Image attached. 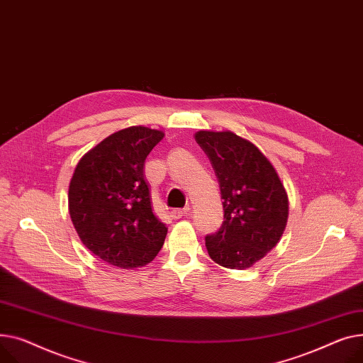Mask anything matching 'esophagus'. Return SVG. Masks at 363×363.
<instances>
[{
    "label": "esophagus",
    "mask_w": 363,
    "mask_h": 363,
    "mask_svg": "<svg viewBox=\"0 0 363 363\" xmlns=\"http://www.w3.org/2000/svg\"><path fill=\"white\" fill-rule=\"evenodd\" d=\"M187 214H189V208L187 206L183 208V209H173L172 212H169V216H172V218H174V220H179V218H182V217H184Z\"/></svg>",
    "instance_id": "34e87169"
}]
</instances>
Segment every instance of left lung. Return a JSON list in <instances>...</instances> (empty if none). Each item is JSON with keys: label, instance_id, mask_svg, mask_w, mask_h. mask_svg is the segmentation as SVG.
Instances as JSON below:
<instances>
[{"label": "left lung", "instance_id": "1", "mask_svg": "<svg viewBox=\"0 0 363 363\" xmlns=\"http://www.w3.org/2000/svg\"><path fill=\"white\" fill-rule=\"evenodd\" d=\"M195 139L220 183L224 221L205 238L211 259L246 269L280 242L289 218L284 184L269 160L250 140L230 130H199Z\"/></svg>", "mask_w": 363, "mask_h": 363}]
</instances>
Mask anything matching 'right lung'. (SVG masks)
I'll use <instances>...</instances> for the list:
<instances>
[{"label":"right lung","instance_id":"right-lung-1","mask_svg":"<svg viewBox=\"0 0 363 363\" xmlns=\"http://www.w3.org/2000/svg\"><path fill=\"white\" fill-rule=\"evenodd\" d=\"M164 132L132 125L105 138L77 162L69 186V212L82 243L123 269L151 262L167 227L154 214L145 160Z\"/></svg>","mask_w":363,"mask_h":363}]
</instances>
